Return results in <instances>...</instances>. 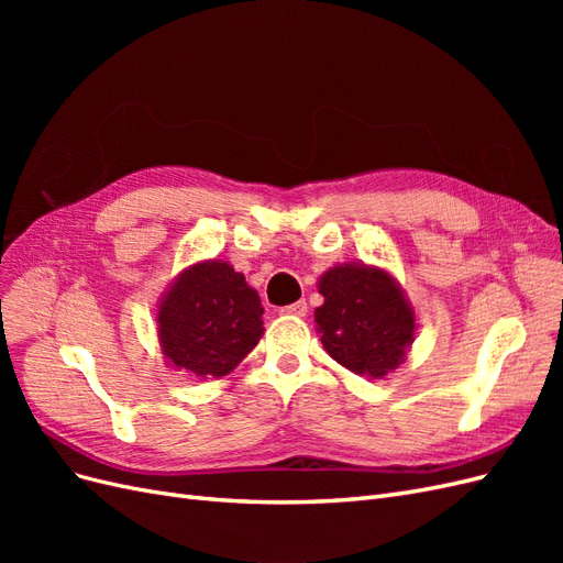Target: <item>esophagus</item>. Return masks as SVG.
Masks as SVG:
<instances>
[{"label": "esophagus", "mask_w": 563, "mask_h": 563, "mask_svg": "<svg viewBox=\"0 0 563 563\" xmlns=\"http://www.w3.org/2000/svg\"><path fill=\"white\" fill-rule=\"evenodd\" d=\"M282 314H288V317H305V314H308V302L298 300V302H294V305H286V308H282Z\"/></svg>", "instance_id": "obj_1"}]
</instances>
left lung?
Segmentation results:
<instances>
[{
    "instance_id": "left-lung-1",
    "label": "left lung",
    "mask_w": 563,
    "mask_h": 563,
    "mask_svg": "<svg viewBox=\"0 0 563 563\" xmlns=\"http://www.w3.org/2000/svg\"><path fill=\"white\" fill-rule=\"evenodd\" d=\"M323 305L314 310L321 343L338 364L383 378L413 343L416 321L389 275L373 267L338 265L319 282Z\"/></svg>"
}]
</instances>
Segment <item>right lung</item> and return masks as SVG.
Wrapping results in <instances>:
<instances>
[{"label": "right lung", "mask_w": 563, "mask_h": 563, "mask_svg": "<svg viewBox=\"0 0 563 563\" xmlns=\"http://www.w3.org/2000/svg\"><path fill=\"white\" fill-rule=\"evenodd\" d=\"M261 298L228 263H199L178 277L157 314L166 360L197 378H220L258 345Z\"/></svg>", "instance_id": "add662e5"}]
</instances>
